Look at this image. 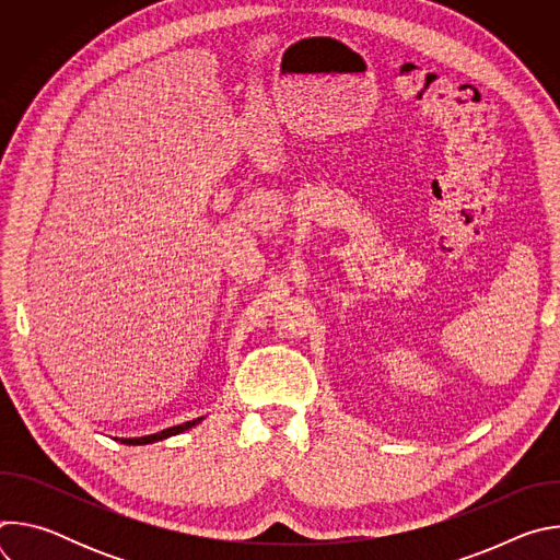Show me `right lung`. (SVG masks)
<instances>
[{
	"mask_svg": "<svg viewBox=\"0 0 560 560\" xmlns=\"http://www.w3.org/2000/svg\"><path fill=\"white\" fill-rule=\"evenodd\" d=\"M199 421H201V419H195V421H188V423H184V425H175V428H168V430H164V432H156V434H150V436H141V439H119V441L126 443V445H148V443H154V441H162V439L175 436V434H179V432H184V430L197 425Z\"/></svg>",
	"mask_w": 560,
	"mask_h": 560,
	"instance_id": "1",
	"label": "right lung"
}]
</instances>
